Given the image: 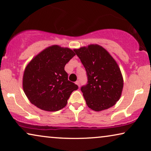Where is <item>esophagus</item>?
<instances>
[{"label":"esophagus","instance_id":"34e87169","mask_svg":"<svg viewBox=\"0 0 151 151\" xmlns=\"http://www.w3.org/2000/svg\"><path fill=\"white\" fill-rule=\"evenodd\" d=\"M76 84L78 86V87H80V82L79 81H76Z\"/></svg>","mask_w":151,"mask_h":151}]
</instances>
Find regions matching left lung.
<instances>
[{"label":"left lung","mask_w":151,"mask_h":151,"mask_svg":"<svg viewBox=\"0 0 151 151\" xmlns=\"http://www.w3.org/2000/svg\"><path fill=\"white\" fill-rule=\"evenodd\" d=\"M85 68L88 84L81 88L88 108L104 111L116 104L122 96L124 80L117 62L104 47L91 44L74 49Z\"/></svg>","instance_id":"1"}]
</instances>
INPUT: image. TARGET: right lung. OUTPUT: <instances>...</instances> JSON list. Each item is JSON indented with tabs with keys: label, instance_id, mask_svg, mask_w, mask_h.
Listing matches in <instances>:
<instances>
[{
	"label": "right lung",
	"instance_id": "1",
	"mask_svg": "<svg viewBox=\"0 0 151 151\" xmlns=\"http://www.w3.org/2000/svg\"><path fill=\"white\" fill-rule=\"evenodd\" d=\"M76 53L68 47L54 45L32 59L24 69L22 88L34 106L46 111L63 109L78 86L68 80L65 66Z\"/></svg>",
	"mask_w": 151,
	"mask_h": 151
}]
</instances>
